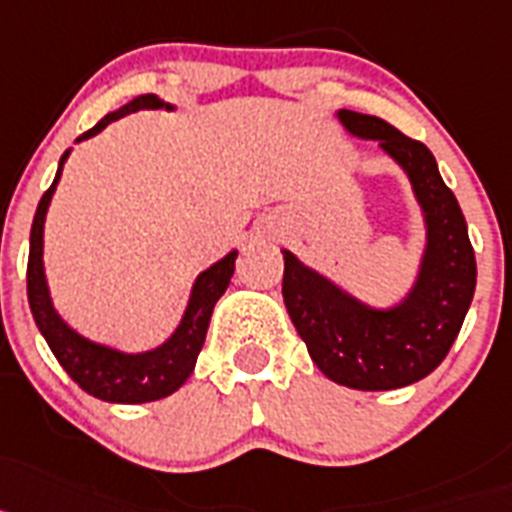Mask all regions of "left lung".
<instances>
[{
	"instance_id": "left-lung-1",
	"label": "left lung",
	"mask_w": 512,
	"mask_h": 512,
	"mask_svg": "<svg viewBox=\"0 0 512 512\" xmlns=\"http://www.w3.org/2000/svg\"><path fill=\"white\" fill-rule=\"evenodd\" d=\"M358 139L379 141L407 172L425 213L428 247L410 296L371 309L283 250V301L311 361L335 384L361 391L410 386L441 366L464 324L477 286L466 219L430 149L376 115L340 110Z\"/></svg>"
}]
</instances>
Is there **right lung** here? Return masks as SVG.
Returning <instances> with one entry per match:
<instances>
[{"instance_id": "1", "label": "right lung", "mask_w": 512, "mask_h": 512, "mask_svg": "<svg viewBox=\"0 0 512 512\" xmlns=\"http://www.w3.org/2000/svg\"><path fill=\"white\" fill-rule=\"evenodd\" d=\"M167 105L159 100L157 95H141L123 105L121 110L108 113L90 128L82 133L77 141L97 136L108 123L118 121L123 115L136 113V110H159ZM69 157V149L64 151V157L59 162V172L53 177V185L43 193L38 211H35L33 229H30V255H28V304L33 311V319L38 324L41 335L46 337L48 348L56 355V361L61 363L71 381H77L87 394L102 399V402H118V404H141L154 402V399L170 397L172 391L180 389L188 376L193 373L198 353H201L203 342H206L208 322H211L213 306L221 299V293L229 288L231 275H234V260H237V250L229 252L224 260L203 270L195 281L193 293H190L188 309L182 317L180 327L170 340L146 353H118L113 348L97 345V342L84 340L82 335L71 330L69 324L56 314L48 296L46 273H43V224H46V211L51 203V195L56 190L64 162Z\"/></svg>"}]
</instances>
